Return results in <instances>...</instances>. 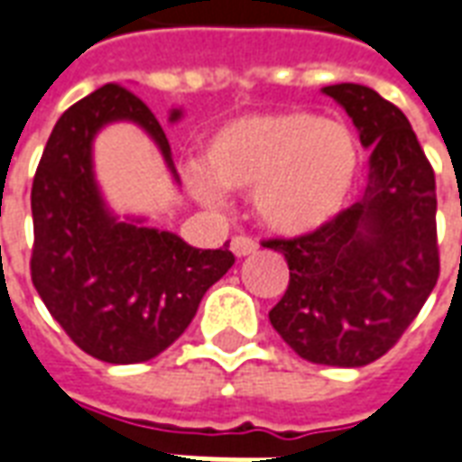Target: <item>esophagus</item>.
Listing matches in <instances>:
<instances>
[{"label":"esophagus","instance_id":"1","mask_svg":"<svg viewBox=\"0 0 462 462\" xmlns=\"http://www.w3.org/2000/svg\"><path fill=\"white\" fill-rule=\"evenodd\" d=\"M232 252L237 254V257H249V254H254L259 249L257 240H252V237H245V235H237V237H232L230 242Z\"/></svg>","mask_w":462,"mask_h":462}]
</instances>
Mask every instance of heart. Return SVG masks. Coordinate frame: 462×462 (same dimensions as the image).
Returning <instances> with one entry per match:
<instances>
[{
	"label": "heart",
	"instance_id": "1",
	"mask_svg": "<svg viewBox=\"0 0 462 462\" xmlns=\"http://www.w3.org/2000/svg\"><path fill=\"white\" fill-rule=\"evenodd\" d=\"M360 169L355 134L306 109L257 112L217 126L205 144L193 188L208 203L220 188L249 193L259 222L299 237L343 213Z\"/></svg>",
	"mask_w": 462,
	"mask_h": 462
}]
</instances>
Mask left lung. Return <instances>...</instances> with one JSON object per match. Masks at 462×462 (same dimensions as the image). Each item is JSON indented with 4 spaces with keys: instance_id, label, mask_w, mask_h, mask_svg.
<instances>
[{
    "instance_id": "8db88e82",
    "label": "left lung",
    "mask_w": 462,
    "mask_h": 462,
    "mask_svg": "<svg viewBox=\"0 0 462 462\" xmlns=\"http://www.w3.org/2000/svg\"><path fill=\"white\" fill-rule=\"evenodd\" d=\"M323 92L372 149L370 183L320 230L264 242L289 264L269 320L303 360L362 367L394 347L439 282L436 179L396 105L357 83Z\"/></svg>"
}]
</instances>
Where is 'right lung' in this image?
<instances>
[{"instance_id": "right-lung-1", "label": "right lung", "mask_w": 462, "mask_h": 462, "mask_svg": "<svg viewBox=\"0 0 462 462\" xmlns=\"http://www.w3.org/2000/svg\"><path fill=\"white\" fill-rule=\"evenodd\" d=\"M180 109L171 112V122ZM134 122L179 180L163 126L144 102L107 83L63 112L31 186V282L68 337L109 365H134L183 336L200 299L235 264L227 245L196 249L179 235L117 220L92 173V139Z\"/></svg>"}]
</instances>
